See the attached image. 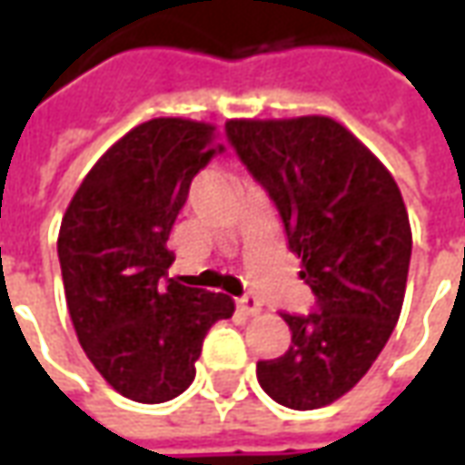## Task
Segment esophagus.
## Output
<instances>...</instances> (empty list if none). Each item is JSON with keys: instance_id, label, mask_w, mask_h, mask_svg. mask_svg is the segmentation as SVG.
<instances>
[{"instance_id": "1", "label": "esophagus", "mask_w": 465, "mask_h": 465, "mask_svg": "<svg viewBox=\"0 0 465 465\" xmlns=\"http://www.w3.org/2000/svg\"><path fill=\"white\" fill-rule=\"evenodd\" d=\"M236 306H239L246 316H256V313L262 312V302H259V296H253V293H243L242 299H236Z\"/></svg>"}]
</instances>
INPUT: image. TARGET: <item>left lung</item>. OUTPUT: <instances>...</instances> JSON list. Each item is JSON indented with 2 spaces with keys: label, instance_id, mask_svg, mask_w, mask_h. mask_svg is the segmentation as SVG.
<instances>
[{
  "label": "left lung",
  "instance_id": "1",
  "mask_svg": "<svg viewBox=\"0 0 465 465\" xmlns=\"http://www.w3.org/2000/svg\"><path fill=\"white\" fill-rule=\"evenodd\" d=\"M226 136L282 213L289 249L316 302L282 313L292 346L259 361L276 403L312 411L341 399L399 322L411 263L406 203L386 166L329 116L236 119Z\"/></svg>",
  "mask_w": 465,
  "mask_h": 465
}]
</instances>
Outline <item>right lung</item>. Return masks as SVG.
I'll use <instances>...</instances> for the list:
<instances>
[{"label": "right lung", "instance_id": "obj_1", "mask_svg": "<svg viewBox=\"0 0 465 465\" xmlns=\"http://www.w3.org/2000/svg\"><path fill=\"white\" fill-rule=\"evenodd\" d=\"M223 153L213 126L192 119L139 124L94 163L59 229L66 306L82 349L106 383L139 403L192 386L226 293L169 279V233L193 176Z\"/></svg>", "mask_w": 465, "mask_h": 465}]
</instances>
